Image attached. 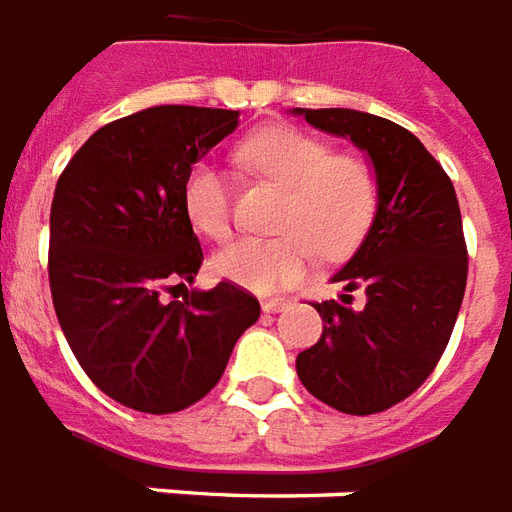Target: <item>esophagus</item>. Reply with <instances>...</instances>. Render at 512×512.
<instances>
[{"instance_id": "34e87169", "label": "esophagus", "mask_w": 512, "mask_h": 512, "mask_svg": "<svg viewBox=\"0 0 512 512\" xmlns=\"http://www.w3.org/2000/svg\"><path fill=\"white\" fill-rule=\"evenodd\" d=\"M283 308H289V302L281 300V297H272V300L261 302V311L264 313H281Z\"/></svg>"}]
</instances>
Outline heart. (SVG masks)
<instances>
[{"label": "heart", "instance_id": "b5f03b06", "mask_svg": "<svg viewBox=\"0 0 512 512\" xmlns=\"http://www.w3.org/2000/svg\"><path fill=\"white\" fill-rule=\"evenodd\" d=\"M237 158L256 177L283 188L272 240H240L215 253L220 278L278 292L300 283L327 256H346L371 229L379 210L374 163L354 152H335L327 141L297 128H267L245 138ZM190 223L210 240L231 237V188L226 174L207 160L196 163L182 188Z\"/></svg>", "mask_w": 512, "mask_h": 512}]
</instances>
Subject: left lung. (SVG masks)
Wrapping results in <instances>:
<instances>
[{
    "label": "left lung",
    "mask_w": 512,
    "mask_h": 512,
    "mask_svg": "<svg viewBox=\"0 0 512 512\" xmlns=\"http://www.w3.org/2000/svg\"><path fill=\"white\" fill-rule=\"evenodd\" d=\"M313 128L352 138L374 160L379 210L335 281L365 294L363 308L313 302L322 338L297 354L305 390L343 414L401 404L445 354L466 289L464 226L455 188L420 138L352 108H297Z\"/></svg>",
    "instance_id": "1"
}]
</instances>
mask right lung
<instances>
[{
    "label": "right lung",
    "instance_id": "add662e5",
    "mask_svg": "<svg viewBox=\"0 0 512 512\" xmlns=\"http://www.w3.org/2000/svg\"><path fill=\"white\" fill-rule=\"evenodd\" d=\"M237 117L229 108H144L92 133L59 174L48 240L59 327L84 374L136 412L201 401L259 319V300L237 283L185 286L204 261L185 177ZM174 288L182 301L165 297Z\"/></svg>",
    "mask_w": 512,
    "mask_h": 512
}]
</instances>
